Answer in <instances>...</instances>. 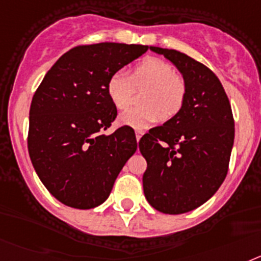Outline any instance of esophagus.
<instances>
[{
    "mask_svg": "<svg viewBox=\"0 0 261 261\" xmlns=\"http://www.w3.org/2000/svg\"><path fill=\"white\" fill-rule=\"evenodd\" d=\"M143 131H142V130H137V131H135V137H137V140H138V142H139V140H140V138H142V137H143Z\"/></svg>",
    "mask_w": 261,
    "mask_h": 261,
    "instance_id": "1",
    "label": "esophagus"
}]
</instances>
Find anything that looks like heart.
Returning a JSON list of instances; mask_svg holds the SVG:
<instances>
[{
	"mask_svg": "<svg viewBox=\"0 0 261 261\" xmlns=\"http://www.w3.org/2000/svg\"><path fill=\"white\" fill-rule=\"evenodd\" d=\"M134 87H147L140 98L142 106L123 112L118 121L135 130H146L160 118H173L187 98L184 77L174 73L173 67L159 58L142 60L131 74L123 69L114 72L106 83V93L115 108L126 109L133 101Z\"/></svg>",
	"mask_w": 261,
	"mask_h": 261,
	"instance_id": "1",
	"label": "heart"
}]
</instances>
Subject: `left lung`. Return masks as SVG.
<instances>
[{
	"instance_id": "1",
	"label": "left lung",
	"mask_w": 261,
	"mask_h": 261,
	"mask_svg": "<svg viewBox=\"0 0 261 261\" xmlns=\"http://www.w3.org/2000/svg\"><path fill=\"white\" fill-rule=\"evenodd\" d=\"M149 49L177 68L187 83L178 114L143 135V190L153 209L182 214L197 209L226 178L234 146V118L221 81L209 68L176 49Z\"/></svg>"
}]
</instances>
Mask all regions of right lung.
I'll return each mask as SVG.
<instances>
[{"label": "right lung", "instance_id": "add662e5", "mask_svg": "<svg viewBox=\"0 0 261 261\" xmlns=\"http://www.w3.org/2000/svg\"><path fill=\"white\" fill-rule=\"evenodd\" d=\"M147 49L109 42L74 47L52 65L34 94L29 153L43 185L64 205L92 209L105 202L137 151L128 126L102 134L117 117L106 83Z\"/></svg>", "mask_w": 261, "mask_h": 261}]
</instances>
